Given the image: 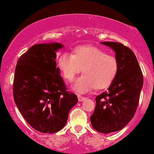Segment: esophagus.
<instances>
[{
    "instance_id": "1",
    "label": "esophagus",
    "mask_w": 154,
    "mask_h": 154,
    "mask_svg": "<svg viewBox=\"0 0 154 154\" xmlns=\"http://www.w3.org/2000/svg\"><path fill=\"white\" fill-rule=\"evenodd\" d=\"M77 97H78V100H79V102L83 101V100H85V99H86L85 97H82V96H81V95H78Z\"/></svg>"
}]
</instances>
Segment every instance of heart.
I'll list each match as a JSON object with an SVG mask.
<instances>
[{"mask_svg": "<svg viewBox=\"0 0 154 154\" xmlns=\"http://www.w3.org/2000/svg\"><path fill=\"white\" fill-rule=\"evenodd\" d=\"M57 67L68 82L81 75L72 85L75 91L85 93L94 88H106L115 79L118 69L116 57L94 46H80L71 53H63L57 59Z\"/></svg>", "mask_w": 154, "mask_h": 154, "instance_id": "obj_1", "label": "heart"}]
</instances>
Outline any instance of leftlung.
<instances>
[{"mask_svg":"<svg viewBox=\"0 0 154 154\" xmlns=\"http://www.w3.org/2000/svg\"><path fill=\"white\" fill-rule=\"evenodd\" d=\"M115 51L118 69L107 91L96 97L91 116L93 128L102 133L121 130L136 112L143 86V75L133 51L122 43L103 42Z\"/></svg>","mask_w":154,"mask_h":154,"instance_id":"left-lung-1","label":"left lung"}]
</instances>
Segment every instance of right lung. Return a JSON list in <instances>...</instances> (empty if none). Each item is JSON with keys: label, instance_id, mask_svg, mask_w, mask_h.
Returning a JSON list of instances; mask_svg holds the SVG:
<instances>
[{"label": "right lung", "instance_id": "right-lung-1", "mask_svg": "<svg viewBox=\"0 0 154 154\" xmlns=\"http://www.w3.org/2000/svg\"><path fill=\"white\" fill-rule=\"evenodd\" d=\"M60 43L36 44L19 58L13 79V98L23 118L44 133L58 132L66 124L77 96L67 91L56 67Z\"/></svg>", "mask_w": 154, "mask_h": 154}]
</instances>
